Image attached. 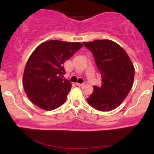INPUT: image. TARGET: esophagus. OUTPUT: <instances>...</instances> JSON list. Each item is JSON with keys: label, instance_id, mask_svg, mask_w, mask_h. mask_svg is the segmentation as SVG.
<instances>
[{"label": "esophagus", "instance_id": "1", "mask_svg": "<svg viewBox=\"0 0 154 154\" xmlns=\"http://www.w3.org/2000/svg\"><path fill=\"white\" fill-rule=\"evenodd\" d=\"M85 85V82H84V83H77V85L79 86V87H82V86H84Z\"/></svg>", "mask_w": 154, "mask_h": 154}]
</instances>
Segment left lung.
Here are the masks:
<instances>
[{"label":"left lung","instance_id":"obj_1","mask_svg":"<svg viewBox=\"0 0 154 154\" xmlns=\"http://www.w3.org/2000/svg\"><path fill=\"white\" fill-rule=\"evenodd\" d=\"M93 53L101 75V86H93V93L87 98L95 109L109 111L122 103L131 90L135 68L125 51L110 40L84 42Z\"/></svg>","mask_w":154,"mask_h":154}]
</instances>
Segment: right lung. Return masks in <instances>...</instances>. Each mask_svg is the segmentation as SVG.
<instances>
[{
    "label": "right lung",
    "mask_w": 154,
    "mask_h": 154,
    "mask_svg": "<svg viewBox=\"0 0 154 154\" xmlns=\"http://www.w3.org/2000/svg\"><path fill=\"white\" fill-rule=\"evenodd\" d=\"M82 47L79 42L54 40L44 42L35 48L23 75L24 91L35 105L51 111L65 103L72 84L61 78L66 73L63 64Z\"/></svg>",
    "instance_id": "right-lung-1"
}]
</instances>
